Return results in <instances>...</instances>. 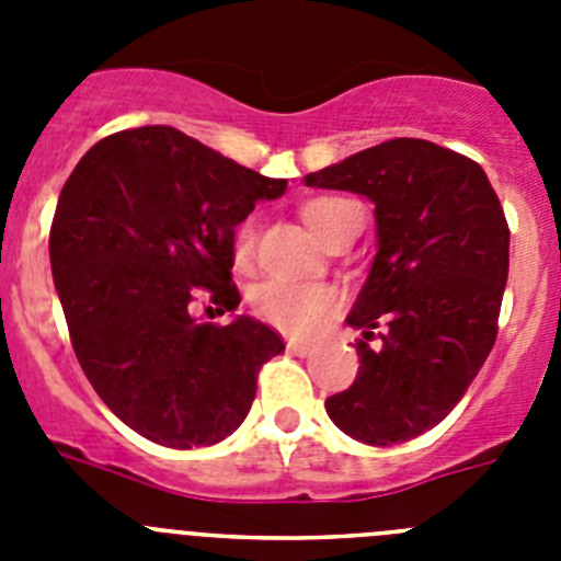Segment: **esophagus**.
Returning <instances> with one entry per match:
<instances>
[{
    "mask_svg": "<svg viewBox=\"0 0 561 561\" xmlns=\"http://www.w3.org/2000/svg\"><path fill=\"white\" fill-rule=\"evenodd\" d=\"M286 348H289L295 356H311V354H314V345H309V342L289 340V342H286Z\"/></svg>",
    "mask_w": 561,
    "mask_h": 561,
    "instance_id": "1",
    "label": "esophagus"
}]
</instances>
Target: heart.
Listing matches in <instances>:
<instances>
[{
  "label": "heart",
  "instance_id": "heart-1",
  "mask_svg": "<svg viewBox=\"0 0 561 561\" xmlns=\"http://www.w3.org/2000/svg\"><path fill=\"white\" fill-rule=\"evenodd\" d=\"M345 205L348 202L340 199V196H317L300 207V216L317 236L323 238L325 227ZM252 247H255V225L250 219L232 236V255H236L238 264L250 261ZM250 304L252 311L275 329L309 336L317 334L340 311V295L325 284H297V280H286V277H266L252 289Z\"/></svg>",
  "mask_w": 561,
  "mask_h": 561
}]
</instances>
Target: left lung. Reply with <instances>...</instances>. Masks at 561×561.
<instances>
[{"label": "left lung", "mask_w": 561, "mask_h": 561, "mask_svg": "<svg viewBox=\"0 0 561 561\" xmlns=\"http://www.w3.org/2000/svg\"><path fill=\"white\" fill-rule=\"evenodd\" d=\"M374 202L376 255L348 325L359 374L325 413L370 447L433 430L463 399L497 336L508 225L483 168L399 137L306 176ZM380 331L376 332L375 329ZM380 336L376 346L369 345Z\"/></svg>", "instance_id": "8db88e82"}]
</instances>
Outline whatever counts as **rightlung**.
Instances as JSON below:
<instances>
[{
	"label": "right lung",
	"instance_id": "obj_1",
	"mask_svg": "<svg viewBox=\"0 0 561 561\" xmlns=\"http://www.w3.org/2000/svg\"><path fill=\"white\" fill-rule=\"evenodd\" d=\"M270 180L171 126L117 131L69 173L49 230V266L83 374L123 424L173 449L241 427L264 362L284 340L252 317L191 314L196 289L236 311L232 236Z\"/></svg>",
	"mask_w": 561,
	"mask_h": 561
}]
</instances>
